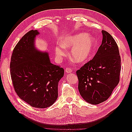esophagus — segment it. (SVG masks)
<instances>
[{"label":"esophagus","instance_id":"34e87169","mask_svg":"<svg viewBox=\"0 0 132 132\" xmlns=\"http://www.w3.org/2000/svg\"><path fill=\"white\" fill-rule=\"evenodd\" d=\"M65 72L68 74L72 72V69L69 68H67L65 69Z\"/></svg>","mask_w":132,"mask_h":132}]
</instances>
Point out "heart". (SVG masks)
<instances>
[{
	"instance_id": "b5f03b06",
	"label": "heart",
	"mask_w": 132,
	"mask_h": 132,
	"mask_svg": "<svg viewBox=\"0 0 132 132\" xmlns=\"http://www.w3.org/2000/svg\"><path fill=\"white\" fill-rule=\"evenodd\" d=\"M61 45L55 48V52L58 57L65 55L66 51L63 48L71 49L70 57L77 63L85 62L94 53L97 46L96 39L85 33H80L68 36L61 41Z\"/></svg>"
}]
</instances>
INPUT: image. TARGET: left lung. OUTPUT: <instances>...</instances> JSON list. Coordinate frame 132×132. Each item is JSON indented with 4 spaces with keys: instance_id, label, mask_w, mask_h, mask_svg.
Masks as SVG:
<instances>
[{
    "instance_id": "1",
    "label": "left lung",
    "mask_w": 132,
    "mask_h": 132,
    "mask_svg": "<svg viewBox=\"0 0 132 132\" xmlns=\"http://www.w3.org/2000/svg\"><path fill=\"white\" fill-rule=\"evenodd\" d=\"M101 46L93 59L77 71L78 89L89 103L97 105L110 97L119 81L121 59L117 43L107 31H102Z\"/></svg>"
}]
</instances>
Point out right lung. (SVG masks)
<instances>
[{"instance_id":"right-lung-1","label":"right lung","mask_w":132,"mask_h":132,"mask_svg":"<svg viewBox=\"0 0 132 132\" xmlns=\"http://www.w3.org/2000/svg\"><path fill=\"white\" fill-rule=\"evenodd\" d=\"M38 34L32 30L18 42L11 55L10 68L19 97L32 107L42 109L56 101L58 82L64 70L51 63L47 53L35 48V38Z\"/></svg>"}]
</instances>
